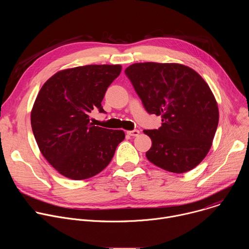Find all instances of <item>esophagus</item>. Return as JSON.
Masks as SVG:
<instances>
[{
    "label": "esophagus",
    "instance_id": "obj_1",
    "mask_svg": "<svg viewBox=\"0 0 249 249\" xmlns=\"http://www.w3.org/2000/svg\"><path fill=\"white\" fill-rule=\"evenodd\" d=\"M127 134H128L129 136H132V137H137V136L140 134V131L135 129V130H132V131H128Z\"/></svg>",
    "mask_w": 249,
    "mask_h": 249
}]
</instances>
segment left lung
Here are the masks:
<instances>
[{
    "instance_id": "8db88e82",
    "label": "left lung",
    "mask_w": 249,
    "mask_h": 249,
    "mask_svg": "<svg viewBox=\"0 0 249 249\" xmlns=\"http://www.w3.org/2000/svg\"><path fill=\"white\" fill-rule=\"evenodd\" d=\"M125 74L147 112L161 116V127L144 130L152 140L147 159L174 173L197 166L207 156L219 123L218 105L207 83L180 64L136 63Z\"/></svg>"
}]
</instances>
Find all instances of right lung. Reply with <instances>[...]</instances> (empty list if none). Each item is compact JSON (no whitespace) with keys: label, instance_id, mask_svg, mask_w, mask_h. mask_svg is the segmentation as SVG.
I'll use <instances>...</instances> for the list:
<instances>
[{"label":"right lung","instance_id":"add662e5","mask_svg":"<svg viewBox=\"0 0 249 249\" xmlns=\"http://www.w3.org/2000/svg\"><path fill=\"white\" fill-rule=\"evenodd\" d=\"M120 65H88L56 73L41 88L31 111V127L38 148L62 175L89 178L111 161L122 130L93 126V109L101 105L107 88L120 75Z\"/></svg>","mask_w":249,"mask_h":249}]
</instances>
